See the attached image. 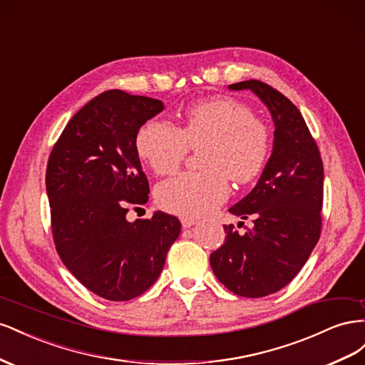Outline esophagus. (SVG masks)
I'll return each mask as SVG.
<instances>
[{"instance_id": "obj_1", "label": "esophagus", "mask_w": 365, "mask_h": 365, "mask_svg": "<svg viewBox=\"0 0 365 365\" xmlns=\"http://www.w3.org/2000/svg\"><path fill=\"white\" fill-rule=\"evenodd\" d=\"M182 226L186 229V227H191V226H194L195 223H197V220H194V218H191V217H183L182 218Z\"/></svg>"}]
</instances>
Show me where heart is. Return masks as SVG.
I'll return each mask as SVG.
<instances>
[{"mask_svg":"<svg viewBox=\"0 0 365 365\" xmlns=\"http://www.w3.org/2000/svg\"><path fill=\"white\" fill-rule=\"evenodd\" d=\"M272 136L247 103L220 96L197 102L183 113L179 128L151 119L136 134L139 158L159 175L174 173L191 150L200 154L202 173H185L158 186L155 200L165 211L200 217L223 203L229 180L249 183L264 170Z\"/></svg>","mask_w":365,"mask_h":365,"instance_id":"1","label":"heart"}]
</instances>
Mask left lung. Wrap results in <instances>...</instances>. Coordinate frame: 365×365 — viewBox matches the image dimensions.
Masks as SVG:
<instances>
[{
	"label": "left lung",
	"instance_id": "obj_1",
	"mask_svg": "<svg viewBox=\"0 0 365 365\" xmlns=\"http://www.w3.org/2000/svg\"><path fill=\"white\" fill-rule=\"evenodd\" d=\"M252 90L275 123L274 150L255 188L229 212L254 227L238 234L225 225L226 240L210 257L218 281L235 295L259 298L278 292L301 270L321 235L324 168L299 110L262 81L229 86Z\"/></svg>",
	"mask_w": 365,
	"mask_h": 365
}]
</instances>
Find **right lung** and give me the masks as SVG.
Returning <instances> with one entry per match:
<instances>
[{
    "label": "right lung",
    "mask_w": 365,
    "mask_h": 365,
    "mask_svg": "<svg viewBox=\"0 0 365 365\" xmlns=\"http://www.w3.org/2000/svg\"><path fill=\"white\" fill-rule=\"evenodd\" d=\"M163 103L122 90L93 98L70 119L50 153L46 185L51 234L81 284L110 301L142 295L159 278L180 234L179 218L154 212L127 220L148 202L136 134Z\"/></svg>",
    "instance_id": "obj_1"
}]
</instances>
